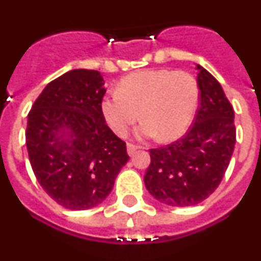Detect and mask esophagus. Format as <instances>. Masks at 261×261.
<instances>
[{
    "label": "esophagus",
    "mask_w": 261,
    "mask_h": 261,
    "mask_svg": "<svg viewBox=\"0 0 261 261\" xmlns=\"http://www.w3.org/2000/svg\"><path fill=\"white\" fill-rule=\"evenodd\" d=\"M137 149H138V146H135V145H132V144L126 145V151H128V154L130 156L136 153V150H137Z\"/></svg>",
    "instance_id": "esophagus-1"
}]
</instances>
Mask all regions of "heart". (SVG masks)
Instances as JSON below:
<instances>
[{
  "mask_svg": "<svg viewBox=\"0 0 261 261\" xmlns=\"http://www.w3.org/2000/svg\"><path fill=\"white\" fill-rule=\"evenodd\" d=\"M200 90L187 71L146 69L126 75L117 91L103 98L100 110L108 126L124 136L138 119V138L172 141L187 132L199 106Z\"/></svg>",
  "mask_w": 261,
  "mask_h": 261,
  "instance_id": "heart-1",
  "label": "heart"
}]
</instances>
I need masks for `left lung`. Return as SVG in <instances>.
Wrapping results in <instances>:
<instances>
[{
	"mask_svg": "<svg viewBox=\"0 0 261 261\" xmlns=\"http://www.w3.org/2000/svg\"><path fill=\"white\" fill-rule=\"evenodd\" d=\"M200 107L186 136L167 146L151 149L144 176L154 199L170 206H192L220 186L235 146L234 110L220 82L196 65Z\"/></svg>",
	"mask_w": 261,
	"mask_h": 261,
	"instance_id": "8db88e82",
	"label": "left lung"
}]
</instances>
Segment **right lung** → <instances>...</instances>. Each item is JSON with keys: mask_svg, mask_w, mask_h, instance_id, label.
Instances as JSON below:
<instances>
[{"mask_svg": "<svg viewBox=\"0 0 261 261\" xmlns=\"http://www.w3.org/2000/svg\"><path fill=\"white\" fill-rule=\"evenodd\" d=\"M98 70L74 69L49 82L27 116L26 146L39 184L57 204L91 209L128 162L125 142L107 126Z\"/></svg>", "mask_w": 261, "mask_h": 261, "instance_id": "1", "label": "right lung"}]
</instances>
